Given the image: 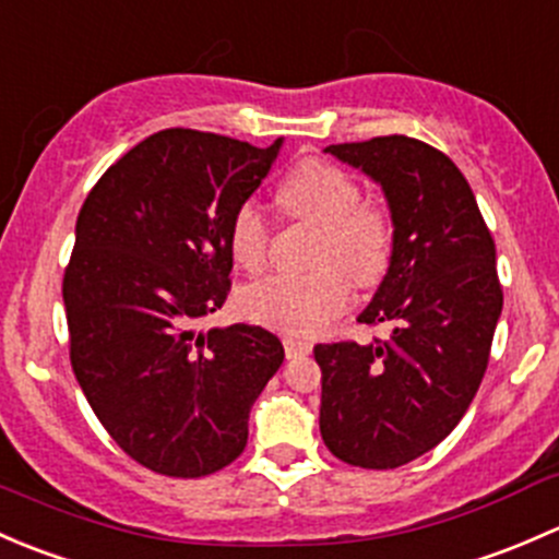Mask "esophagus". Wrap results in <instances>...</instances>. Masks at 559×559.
Masks as SVG:
<instances>
[{
    "mask_svg": "<svg viewBox=\"0 0 559 559\" xmlns=\"http://www.w3.org/2000/svg\"><path fill=\"white\" fill-rule=\"evenodd\" d=\"M284 348H286V357L289 359H300L311 354V343L308 341H297V337H284Z\"/></svg>",
    "mask_w": 559,
    "mask_h": 559,
    "instance_id": "esophagus-1",
    "label": "esophagus"
}]
</instances>
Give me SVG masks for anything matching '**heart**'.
Wrapping results in <instances>:
<instances>
[{
  "instance_id": "obj_1",
  "label": "heart",
  "mask_w": 559,
  "mask_h": 559,
  "mask_svg": "<svg viewBox=\"0 0 559 559\" xmlns=\"http://www.w3.org/2000/svg\"><path fill=\"white\" fill-rule=\"evenodd\" d=\"M286 211L319 227L311 275H270L240 292L246 319L292 337H316L348 306L354 289L384 281L394 253V224L386 207L362 200L343 167L308 159L281 186ZM273 222L257 202H243L229 222V251L248 273L267 264Z\"/></svg>"
}]
</instances>
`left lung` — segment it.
<instances>
[{
	"label": "left lung",
	"mask_w": 559,
	"mask_h": 559,
	"mask_svg": "<svg viewBox=\"0 0 559 559\" xmlns=\"http://www.w3.org/2000/svg\"><path fill=\"white\" fill-rule=\"evenodd\" d=\"M384 189L394 253L359 324L386 337L319 343V430L337 460L389 471L436 449L487 373L503 286L495 240L460 167L405 134L330 145Z\"/></svg>",
	"instance_id": "8db88e82"
}]
</instances>
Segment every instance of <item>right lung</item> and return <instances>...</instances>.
<instances>
[{"mask_svg": "<svg viewBox=\"0 0 559 559\" xmlns=\"http://www.w3.org/2000/svg\"><path fill=\"white\" fill-rule=\"evenodd\" d=\"M278 148L165 129L107 167L78 213L61 284L72 370L123 454L162 476L238 460L284 362L262 326L194 332L233 289L229 222Z\"/></svg>", "mask_w": 559, "mask_h": 559, "instance_id": "right-lung-1", "label": "right lung"}]
</instances>
